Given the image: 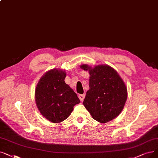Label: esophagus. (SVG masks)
<instances>
[{"label": "esophagus", "instance_id": "esophagus-1", "mask_svg": "<svg viewBox=\"0 0 158 158\" xmlns=\"http://www.w3.org/2000/svg\"><path fill=\"white\" fill-rule=\"evenodd\" d=\"M78 97H79V99H80V101H83L84 100L85 98V94H79V95H78Z\"/></svg>", "mask_w": 158, "mask_h": 158}]
</instances>
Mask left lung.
<instances>
[{
  "instance_id": "8db88e82",
  "label": "left lung",
  "mask_w": 158,
  "mask_h": 158,
  "mask_svg": "<svg viewBox=\"0 0 158 158\" xmlns=\"http://www.w3.org/2000/svg\"><path fill=\"white\" fill-rule=\"evenodd\" d=\"M88 71L90 89L86 92L83 105L94 119L105 123L121 113L127 99V89L118 72L108 65L92 68L81 66Z\"/></svg>"
}]
</instances>
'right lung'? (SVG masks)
I'll use <instances>...</instances> for the list:
<instances>
[{
  "mask_svg": "<svg viewBox=\"0 0 158 158\" xmlns=\"http://www.w3.org/2000/svg\"><path fill=\"white\" fill-rule=\"evenodd\" d=\"M64 71L52 70L41 77L35 89L38 109L45 118L52 123L65 120L80 100L72 89L65 83Z\"/></svg>",
  "mask_w": 158,
  "mask_h": 158,
  "instance_id": "1",
  "label": "right lung"
}]
</instances>
